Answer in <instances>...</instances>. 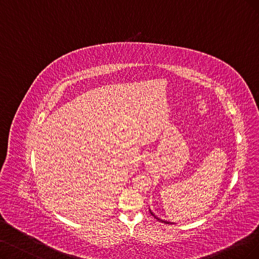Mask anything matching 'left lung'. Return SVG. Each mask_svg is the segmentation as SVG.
Returning a JSON list of instances; mask_svg holds the SVG:
<instances>
[{"instance_id":"obj_1","label":"left lung","mask_w":259,"mask_h":259,"mask_svg":"<svg viewBox=\"0 0 259 259\" xmlns=\"http://www.w3.org/2000/svg\"><path fill=\"white\" fill-rule=\"evenodd\" d=\"M149 212L151 213V215H154V217H155V218L158 220V221H160V222H162V223H165V224H174L173 222H169V221H166V220H162V219H160L159 217H157V215H156L154 212H152L150 209H149Z\"/></svg>"}]
</instances>
